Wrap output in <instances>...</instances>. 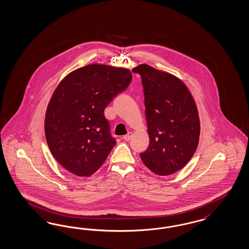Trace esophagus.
Returning <instances> with one entry per match:
<instances>
[{"mask_svg": "<svg viewBox=\"0 0 249 249\" xmlns=\"http://www.w3.org/2000/svg\"><path fill=\"white\" fill-rule=\"evenodd\" d=\"M132 136H133V134L131 133V132H128L127 133V135H125V136H124V140H125V141H129L130 139H131V137H132Z\"/></svg>", "mask_w": 249, "mask_h": 249, "instance_id": "obj_1", "label": "esophagus"}]
</instances>
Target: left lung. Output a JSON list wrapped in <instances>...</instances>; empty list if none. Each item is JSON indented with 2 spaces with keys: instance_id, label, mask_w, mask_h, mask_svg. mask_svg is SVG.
I'll use <instances>...</instances> for the list:
<instances>
[{
  "instance_id": "obj_1",
  "label": "left lung",
  "mask_w": 249,
  "mask_h": 249,
  "mask_svg": "<svg viewBox=\"0 0 249 249\" xmlns=\"http://www.w3.org/2000/svg\"><path fill=\"white\" fill-rule=\"evenodd\" d=\"M144 88L149 145L140 154L144 165L160 176L182 169L199 144L200 118L193 95L182 80L146 64L138 65Z\"/></svg>"
}]
</instances>
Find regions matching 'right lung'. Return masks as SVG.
I'll return each mask as SVG.
<instances>
[{
  "mask_svg": "<svg viewBox=\"0 0 249 249\" xmlns=\"http://www.w3.org/2000/svg\"><path fill=\"white\" fill-rule=\"evenodd\" d=\"M131 80L128 69L90 64L59 82L48 103L45 134L50 152L63 168L79 177L101 168L116 144L105 107Z\"/></svg>",
  "mask_w": 249,
  "mask_h": 249,
  "instance_id": "1",
  "label": "right lung"
}]
</instances>
